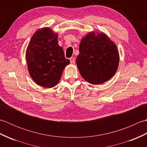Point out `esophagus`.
I'll return each instance as SVG.
<instances>
[{
    "instance_id": "esophagus-1",
    "label": "esophagus",
    "mask_w": 147,
    "mask_h": 147,
    "mask_svg": "<svg viewBox=\"0 0 147 147\" xmlns=\"http://www.w3.org/2000/svg\"><path fill=\"white\" fill-rule=\"evenodd\" d=\"M69 60H70V62L71 64H74V62H75V59H74V57H71L69 59Z\"/></svg>"
}]
</instances>
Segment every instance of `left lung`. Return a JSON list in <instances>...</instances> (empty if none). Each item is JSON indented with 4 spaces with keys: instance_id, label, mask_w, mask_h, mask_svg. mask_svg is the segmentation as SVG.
<instances>
[{
    "instance_id": "obj_1",
    "label": "left lung",
    "mask_w": 147,
    "mask_h": 147,
    "mask_svg": "<svg viewBox=\"0 0 147 147\" xmlns=\"http://www.w3.org/2000/svg\"><path fill=\"white\" fill-rule=\"evenodd\" d=\"M90 32L81 40L76 65L86 82L98 85L114 75L119 61L116 45L104 33Z\"/></svg>"
}]
</instances>
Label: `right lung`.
Wrapping results in <instances>:
<instances>
[{
  "label": "right lung",
  "mask_w": 147,
  "mask_h": 147,
  "mask_svg": "<svg viewBox=\"0 0 147 147\" xmlns=\"http://www.w3.org/2000/svg\"><path fill=\"white\" fill-rule=\"evenodd\" d=\"M57 36L49 28L40 29L32 37L26 52L30 76L37 85L46 88L57 85L70 62L58 45Z\"/></svg>",
  "instance_id": "right-lung-1"
}]
</instances>
